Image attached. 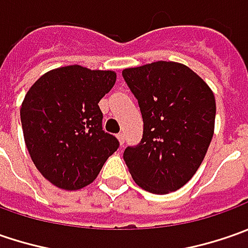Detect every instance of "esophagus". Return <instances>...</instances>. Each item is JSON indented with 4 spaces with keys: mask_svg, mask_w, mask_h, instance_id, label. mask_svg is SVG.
I'll return each mask as SVG.
<instances>
[{
    "mask_svg": "<svg viewBox=\"0 0 248 248\" xmlns=\"http://www.w3.org/2000/svg\"><path fill=\"white\" fill-rule=\"evenodd\" d=\"M117 139H119L120 145L123 146V145H124V142H125V135H124V132H120V134H117Z\"/></svg>",
    "mask_w": 248,
    "mask_h": 248,
    "instance_id": "esophagus-1",
    "label": "esophagus"
}]
</instances>
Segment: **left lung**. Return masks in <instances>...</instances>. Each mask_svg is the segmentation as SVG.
Returning <instances> with one entry per match:
<instances>
[{
  "mask_svg": "<svg viewBox=\"0 0 248 248\" xmlns=\"http://www.w3.org/2000/svg\"><path fill=\"white\" fill-rule=\"evenodd\" d=\"M143 120L138 145L124 150L132 179L166 195L195 175L214 134L213 91L187 66L160 62L123 72Z\"/></svg>",
  "mask_w": 248,
  "mask_h": 248,
  "instance_id": "left-lung-1",
  "label": "left lung"
}]
</instances>
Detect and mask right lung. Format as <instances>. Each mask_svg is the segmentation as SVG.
<instances>
[{
	"label": "right lung",
	"mask_w": 248,
	"mask_h": 248,
	"mask_svg": "<svg viewBox=\"0 0 248 248\" xmlns=\"http://www.w3.org/2000/svg\"><path fill=\"white\" fill-rule=\"evenodd\" d=\"M114 82V72L74 64L45 73L26 93L24 142L38 171L55 186L77 190L90 185L119 149V139L103 131L98 105Z\"/></svg>",
	"instance_id": "add662e5"
}]
</instances>
